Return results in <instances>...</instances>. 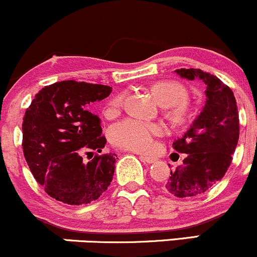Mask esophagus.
I'll return each mask as SVG.
<instances>
[{
  "label": "esophagus",
  "mask_w": 257,
  "mask_h": 257,
  "mask_svg": "<svg viewBox=\"0 0 257 257\" xmlns=\"http://www.w3.org/2000/svg\"><path fill=\"white\" fill-rule=\"evenodd\" d=\"M140 160L143 161V162H146V163H155L156 162V159L155 157H151V156H146V155H140Z\"/></svg>",
  "instance_id": "esophagus-1"
}]
</instances>
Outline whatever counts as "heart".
Here are the masks:
<instances>
[{
  "instance_id": "1",
  "label": "heart",
  "mask_w": 257,
  "mask_h": 257,
  "mask_svg": "<svg viewBox=\"0 0 257 257\" xmlns=\"http://www.w3.org/2000/svg\"><path fill=\"white\" fill-rule=\"evenodd\" d=\"M154 94L163 107H170V113L176 122L182 123L188 118L187 91L176 81H161L154 86ZM124 97L117 96L108 102L105 108L107 117L119 113L123 107ZM165 133V125L156 122L126 118L115 123L109 132L111 142L118 148L125 150L146 152L154 148L155 138Z\"/></svg>"
}]
</instances>
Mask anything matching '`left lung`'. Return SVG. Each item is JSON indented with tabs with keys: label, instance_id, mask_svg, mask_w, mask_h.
I'll return each instance as SVG.
<instances>
[{
	"label": "left lung",
	"instance_id": "obj_1",
	"mask_svg": "<svg viewBox=\"0 0 257 257\" xmlns=\"http://www.w3.org/2000/svg\"><path fill=\"white\" fill-rule=\"evenodd\" d=\"M174 72L188 80L200 79L206 85V102L201 113L173 143L174 150L187 154V157L182 166L171 171L165 183L172 195L190 197L206 193L223 178L238 145L239 114L233 91L216 75L195 68Z\"/></svg>",
	"mask_w": 257,
	"mask_h": 257
}]
</instances>
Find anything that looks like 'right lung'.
Instances as JSON below:
<instances>
[{"mask_svg":"<svg viewBox=\"0 0 257 257\" xmlns=\"http://www.w3.org/2000/svg\"><path fill=\"white\" fill-rule=\"evenodd\" d=\"M112 87L64 80L42 87L23 118V152L34 178L47 195L68 205L90 204L111 184L115 154L95 155L106 144L101 119L89 111Z\"/></svg>","mask_w":257,"mask_h":257,"instance_id":"1","label":"right lung"}]
</instances>
